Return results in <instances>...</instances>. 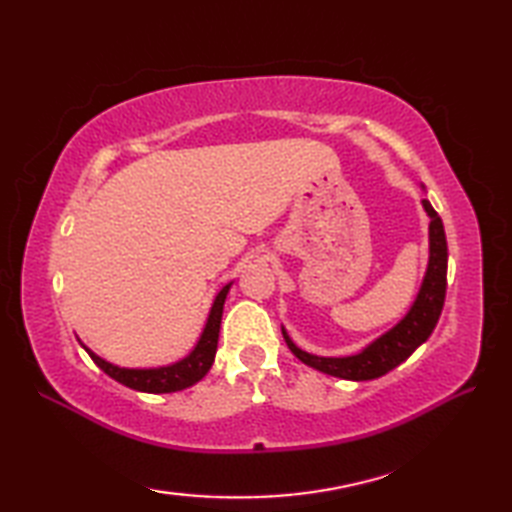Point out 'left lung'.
I'll return each mask as SVG.
<instances>
[{
    "label": "left lung",
    "mask_w": 512,
    "mask_h": 512,
    "mask_svg": "<svg viewBox=\"0 0 512 512\" xmlns=\"http://www.w3.org/2000/svg\"><path fill=\"white\" fill-rule=\"evenodd\" d=\"M420 204L429 217V262L427 270H424L418 295L405 312V317L396 325H391L387 332L376 336L372 343H367L363 350L347 356H317L301 350V347L290 339L284 325H281V334H284L290 352L295 354L301 363H306L312 369H319V372L328 376L356 380L358 383V380H374L385 376L400 363H405L407 358L429 339L440 319L444 295H447L449 248L440 215L433 211V206L427 198Z\"/></svg>",
    "instance_id": "1"
}]
</instances>
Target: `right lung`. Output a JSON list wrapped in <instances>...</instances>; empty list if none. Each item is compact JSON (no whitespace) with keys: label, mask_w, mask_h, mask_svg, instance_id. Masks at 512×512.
Segmentation results:
<instances>
[{"label":"right lung","mask_w":512,"mask_h":512,"mask_svg":"<svg viewBox=\"0 0 512 512\" xmlns=\"http://www.w3.org/2000/svg\"><path fill=\"white\" fill-rule=\"evenodd\" d=\"M231 284H226L220 292H217L213 299V306L209 312V319L204 323V330L200 334L198 343L193 345V350L180 358L176 363L169 365H158V367H121L114 365L110 361H105L96 352H92L88 345H85L81 339V347L90 354L96 367H101L103 372L114 378L116 383H121L129 389L143 391V394H173V391H182L191 385L198 383L206 374L215 361V352H217V339H220V325H222V314H224V301L228 290H231Z\"/></svg>","instance_id":"obj_1"}]
</instances>
